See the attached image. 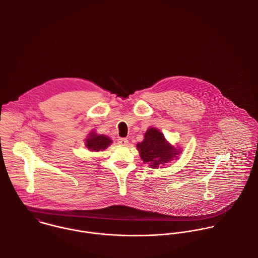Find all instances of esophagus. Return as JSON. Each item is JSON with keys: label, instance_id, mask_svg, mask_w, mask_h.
<instances>
[{"label": "esophagus", "instance_id": "1", "mask_svg": "<svg viewBox=\"0 0 258 258\" xmlns=\"http://www.w3.org/2000/svg\"><path fill=\"white\" fill-rule=\"evenodd\" d=\"M117 142L119 145H123V146H126L128 144V140L126 138H119Z\"/></svg>", "mask_w": 258, "mask_h": 258}]
</instances>
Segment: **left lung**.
<instances>
[{"label": "left lung", "instance_id": "1", "mask_svg": "<svg viewBox=\"0 0 258 258\" xmlns=\"http://www.w3.org/2000/svg\"><path fill=\"white\" fill-rule=\"evenodd\" d=\"M137 150L143 162L149 164L151 168H159L160 165L169 163L181 153L180 149L177 150L169 144L164 135L156 128L148 129L144 140L137 144Z\"/></svg>", "mask_w": 258, "mask_h": 258}]
</instances>
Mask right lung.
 <instances>
[{
  "label": "right lung",
  "mask_w": 258,
  "mask_h": 258,
  "mask_svg": "<svg viewBox=\"0 0 258 258\" xmlns=\"http://www.w3.org/2000/svg\"><path fill=\"white\" fill-rule=\"evenodd\" d=\"M112 143L109 137L105 135H97L95 132L89 133L88 137L85 139V147L89 151L99 152L105 150Z\"/></svg>",
  "instance_id": "obj_1"
}]
</instances>
